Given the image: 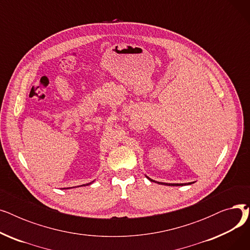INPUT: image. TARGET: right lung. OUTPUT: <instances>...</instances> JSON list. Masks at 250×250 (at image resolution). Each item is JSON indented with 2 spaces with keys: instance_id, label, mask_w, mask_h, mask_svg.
I'll list each match as a JSON object with an SVG mask.
<instances>
[{
  "instance_id": "obj_1",
  "label": "right lung",
  "mask_w": 250,
  "mask_h": 250,
  "mask_svg": "<svg viewBox=\"0 0 250 250\" xmlns=\"http://www.w3.org/2000/svg\"><path fill=\"white\" fill-rule=\"evenodd\" d=\"M149 180L153 181V182H157L159 183V185H164V186H171V187H182V186H187V185H191L192 182H189V183H164V182H159V181H155L149 177H147Z\"/></svg>"
}]
</instances>
